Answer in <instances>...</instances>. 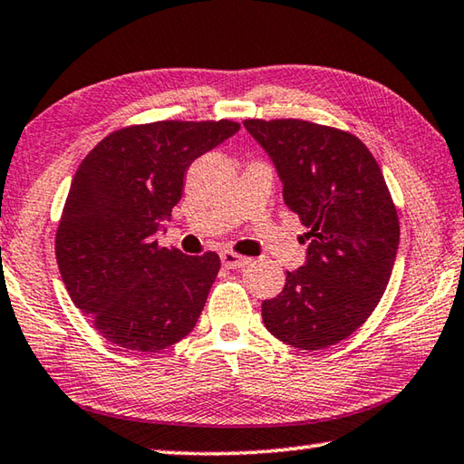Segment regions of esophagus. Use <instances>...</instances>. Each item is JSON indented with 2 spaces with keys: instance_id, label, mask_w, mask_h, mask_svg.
Instances as JSON below:
<instances>
[{
  "instance_id": "1",
  "label": "esophagus",
  "mask_w": 464,
  "mask_h": 464,
  "mask_svg": "<svg viewBox=\"0 0 464 464\" xmlns=\"http://www.w3.org/2000/svg\"><path fill=\"white\" fill-rule=\"evenodd\" d=\"M221 262L225 268L239 270V268H246V266L249 264V257H243V256L233 254V251H229V249H225V251H221Z\"/></svg>"
}]
</instances>
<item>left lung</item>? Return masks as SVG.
Masks as SVG:
<instances>
[{
	"label": "left lung",
	"mask_w": 464,
	"mask_h": 464,
	"mask_svg": "<svg viewBox=\"0 0 464 464\" xmlns=\"http://www.w3.org/2000/svg\"><path fill=\"white\" fill-rule=\"evenodd\" d=\"M282 182L288 210L309 227L307 256L262 303L268 332L293 348L324 350L371 317L389 285L399 218L379 163L350 132L304 121H246Z\"/></svg>",
	"instance_id": "1"
}]
</instances>
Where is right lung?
Here are the masks:
<instances>
[{"mask_svg": "<svg viewBox=\"0 0 464 464\" xmlns=\"http://www.w3.org/2000/svg\"><path fill=\"white\" fill-rule=\"evenodd\" d=\"M237 130L231 121L129 127L77 168L54 239L59 272L75 307L119 348H169L198 321L221 260L161 247L157 235L192 161Z\"/></svg>", "mask_w": 464, "mask_h": 464, "instance_id": "obj_1", "label": "right lung"}]
</instances>
